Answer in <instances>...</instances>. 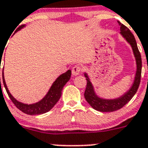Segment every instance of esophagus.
<instances>
[{"instance_id":"esophagus-1","label":"esophagus","mask_w":148,"mask_h":148,"mask_svg":"<svg viewBox=\"0 0 148 148\" xmlns=\"http://www.w3.org/2000/svg\"><path fill=\"white\" fill-rule=\"evenodd\" d=\"M81 71V67L78 65H76L72 68V74L74 76H77Z\"/></svg>"}]
</instances>
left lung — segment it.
<instances>
[{"instance_id": "left-lung-1", "label": "left lung", "mask_w": 148, "mask_h": 148, "mask_svg": "<svg viewBox=\"0 0 148 148\" xmlns=\"http://www.w3.org/2000/svg\"><path fill=\"white\" fill-rule=\"evenodd\" d=\"M118 23L120 26L121 35L131 46L133 49L134 58L136 59V75L134 77V83L130 88L121 97L116 99H103L96 94L94 86L90 82L87 73H84V76L86 77V80H87V86L85 90L84 97L86 98L88 103L93 108L100 112H112V111H115V110L122 108L135 95L140 84L141 74H142V58H141L140 52L137 47L136 41L134 34L129 30L128 28L121 23L119 21H118Z\"/></svg>"}]
</instances>
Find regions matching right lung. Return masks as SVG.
Instances as JSON below:
<instances>
[{
    "mask_svg": "<svg viewBox=\"0 0 148 148\" xmlns=\"http://www.w3.org/2000/svg\"><path fill=\"white\" fill-rule=\"evenodd\" d=\"M25 27V25H21L17 29V32L18 31L21 30ZM2 56V54H1ZM2 58H1V61ZM71 75V70H68L66 73L61 74L59 77L57 78L55 81L53 82L52 86H51L50 89L49 90L46 95L42 98L41 100L39 102H36L34 104H25L23 102H19L10 94L9 89H8L7 86H6V82H5L4 75H3V71L2 77H3V82L4 85V87L6 88V92H7L8 95H9V98L11 99L13 103L14 104V106L18 108L19 110H21L22 112L25 113L29 115H38V114H42L48 112L51 110L55 104L58 102L62 94V90L64 86L67 83L68 81L70 79Z\"/></svg>",
    "mask_w": 148,
    "mask_h": 148,
    "instance_id": "right-lung-1",
    "label": "right lung"
}]
</instances>
